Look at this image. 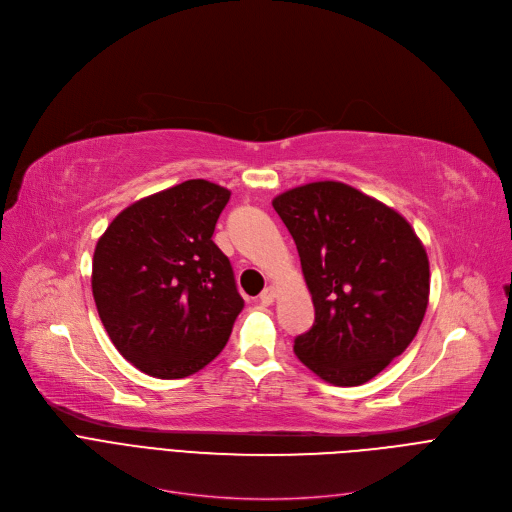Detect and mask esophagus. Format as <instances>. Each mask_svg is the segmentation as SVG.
Instances as JSON below:
<instances>
[{"mask_svg":"<svg viewBox=\"0 0 512 512\" xmlns=\"http://www.w3.org/2000/svg\"><path fill=\"white\" fill-rule=\"evenodd\" d=\"M275 297H277V289H275V287H266V289L260 293V304L270 306V304L275 302Z\"/></svg>","mask_w":512,"mask_h":512,"instance_id":"esophagus-1","label":"esophagus"}]
</instances>
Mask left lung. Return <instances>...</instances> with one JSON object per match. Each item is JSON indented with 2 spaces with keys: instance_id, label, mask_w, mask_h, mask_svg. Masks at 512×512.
Segmentation results:
<instances>
[{
  "instance_id": "obj_1",
  "label": "left lung",
  "mask_w": 512,
  "mask_h": 512,
  "mask_svg": "<svg viewBox=\"0 0 512 512\" xmlns=\"http://www.w3.org/2000/svg\"><path fill=\"white\" fill-rule=\"evenodd\" d=\"M273 206L314 302V324L295 337V355L330 384L372 380L424 320L430 264L422 242L393 208L339 182L293 188Z\"/></svg>"
}]
</instances>
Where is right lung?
I'll list each match as a JSON object with an SVG mask.
<instances>
[{"mask_svg": "<svg viewBox=\"0 0 512 512\" xmlns=\"http://www.w3.org/2000/svg\"><path fill=\"white\" fill-rule=\"evenodd\" d=\"M229 196L190 179L128 206L99 239L93 295L101 322L117 351L148 376L202 370L244 310L231 262L213 242Z\"/></svg>", "mask_w": 512, "mask_h": 512, "instance_id": "right-lung-1", "label": "right lung"}]
</instances>
